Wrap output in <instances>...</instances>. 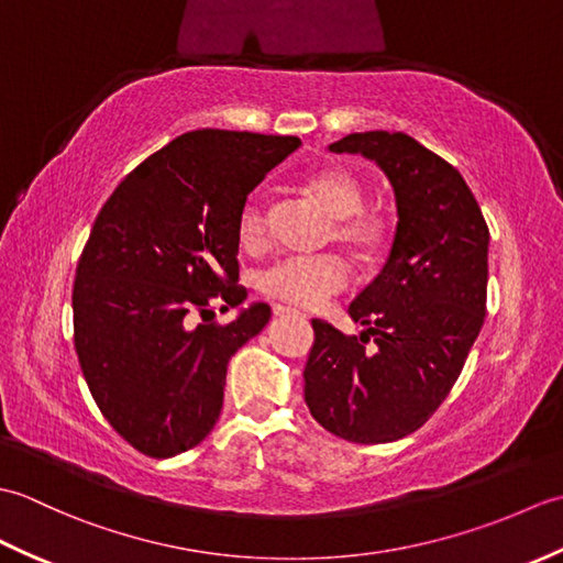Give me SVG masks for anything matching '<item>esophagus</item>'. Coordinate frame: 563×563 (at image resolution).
Segmentation results:
<instances>
[{"instance_id": "1", "label": "esophagus", "mask_w": 563, "mask_h": 563, "mask_svg": "<svg viewBox=\"0 0 563 563\" xmlns=\"http://www.w3.org/2000/svg\"><path fill=\"white\" fill-rule=\"evenodd\" d=\"M273 314H275V317H290V314H295V312H292V309H290V307L275 305V307H273Z\"/></svg>"}]
</instances>
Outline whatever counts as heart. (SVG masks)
<instances>
[{
  "label": "heart",
  "instance_id": "1",
  "mask_svg": "<svg viewBox=\"0 0 563 563\" xmlns=\"http://www.w3.org/2000/svg\"><path fill=\"white\" fill-rule=\"evenodd\" d=\"M307 190L327 214L336 222V239L355 251L357 256H365L373 251L382 239V224L365 214L363 210V186L357 178L345 169H324L314 174L307 181ZM266 224L256 202H249L239 218V239L244 246H256L263 242ZM349 283L339 258H283L271 266L261 278V290L275 297V300L288 302L295 307L317 309L329 297L339 295Z\"/></svg>",
  "mask_w": 563,
  "mask_h": 563
}]
</instances>
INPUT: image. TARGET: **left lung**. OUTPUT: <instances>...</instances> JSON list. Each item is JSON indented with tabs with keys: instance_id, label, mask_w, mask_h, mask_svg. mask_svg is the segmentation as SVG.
I'll list each match as a JSON object with an SVG mask.
<instances>
[{
	"instance_id": "obj_1",
	"label": "left lung",
	"mask_w": 563,
	"mask_h": 563,
	"mask_svg": "<svg viewBox=\"0 0 563 563\" xmlns=\"http://www.w3.org/2000/svg\"><path fill=\"white\" fill-rule=\"evenodd\" d=\"M329 150L385 172L397 230L385 266L349 307L361 339L312 321L305 401L329 433L375 445L421 428L457 382L486 317L488 227L462 174L409 135L351 133Z\"/></svg>"
}]
</instances>
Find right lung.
Instances as JSON below:
<instances>
[{
    "instance_id": "1",
    "label": "right lung",
    "mask_w": 563,
    "mask_h": 563,
    "mask_svg": "<svg viewBox=\"0 0 563 563\" xmlns=\"http://www.w3.org/2000/svg\"><path fill=\"white\" fill-rule=\"evenodd\" d=\"M302 142L194 130L154 152L106 200L77 263L75 349L93 401L130 445L174 457L222 411L230 357L268 324L271 307L232 288L246 196ZM222 296L227 328L187 314Z\"/></svg>"
}]
</instances>
